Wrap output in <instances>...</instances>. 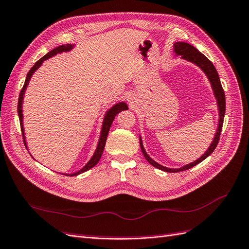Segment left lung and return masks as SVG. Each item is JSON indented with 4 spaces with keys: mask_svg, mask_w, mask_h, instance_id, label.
<instances>
[{
    "mask_svg": "<svg viewBox=\"0 0 249 249\" xmlns=\"http://www.w3.org/2000/svg\"><path fill=\"white\" fill-rule=\"evenodd\" d=\"M173 49H174V53L176 56H180L181 59L194 63L195 66H197L200 70L206 74V76L208 77V79H209V82L211 84L213 93H214V97L216 98L219 118H218V124H217V129L215 132V136H214V138H213V141L211 142L210 146L208 147L206 153L203 156H200L198 159L193 161V162L183 165L181 167H178V169H171V167H166V166L161 165L149 157L148 154L145 151V148H144V146H143V142H142V139L140 136L141 151L143 153L144 157H145V159L148 161V163H151L153 166L157 167V169H159L161 171L167 172V173H176V172L189 170V169H191V167L195 166L196 164L200 163L201 161H204L208 157V156H210L213 153V151H214L216 145H217V143H218L219 136H221L224 117H225V110H226V100H225V93H224L223 87L221 84V80H219L217 71L214 68V66H213V63L209 59H208L204 54H201L197 49L194 48L193 45H191L187 42H175L174 45H173Z\"/></svg>",
    "mask_w": 249,
    "mask_h": 249,
    "instance_id": "8db88e82",
    "label": "left lung"
}]
</instances>
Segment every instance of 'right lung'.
Here are the masks:
<instances>
[{
	"mask_svg": "<svg viewBox=\"0 0 249 249\" xmlns=\"http://www.w3.org/2000/svg\"><path fill=\"white\" fill-rule=\"evenodd\" d=\"M75 48V44H62L57 46L54 50H52L51 52H49L48 54L44 55L42 58H40L35 65L33 66V68L30 70V72L27 73V76L25 79V83L24 86H23V88L20 92V95H19V101H18V115H19V120H20V125H21V130H22V136H23V141H24L25 146L27 148V143L25 140V131H24V125H23V98H24V94H25V91L26 88L28 86V83H30V80L32 78V76L34 75V73L36 72L38 69L42 66L43 61H45L46 59L51 58V57H53L57 54H61V53H67V52H70ZM128 109V106H127V104L125 102H119L117 104H114V105L109 108L108 110L105 112V115H104V120H103V123H102V129H101V135H100V139H98V142H97V145L95 148V152L94 154L92 155L91 159L88 161L85 164V166H83L82 169L79 171L72 173V174H65V173H61L63 175H67V176H77L79 174H82V173L88 171L92 167L95 166L97 164L98 161H100L103 152H104V148H105V144H106V140H107V136H108V132L109 129H110V126L113 122V120L115 118V115L118 113H120L121 111L123 110H127ZM28 149V148H27ZM31 154V153H30ZM32 156V155H31Z\"/></svg>",
	"mask_w": 249,
	"mask_h": 249,
	"instance_id": "add662e5",
	"label": "right lung"
}]
</instances>
